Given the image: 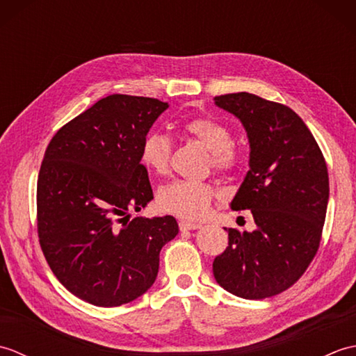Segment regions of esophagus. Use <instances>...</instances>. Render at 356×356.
<instances>
[{"label":"esophagus","mask_w":356,"mask_h":356,"mask_svg":"<svg viewBox=\"0 0 356 356\" xmlns=\"http://www.w3.org/2000/svg\"><path fill=\"white\" fill-rule=\"evenodd\" d=\"M200 223H194V222H180L179 223V228L180 231H194V229H199L200 228Z\"/></svg>","instance_id":"1"}]
</instances>
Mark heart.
Segmentation results:
<instances>
[{"label": "heart", "mask_w": 356, "mask_h": 356, "mask_svg": "<svg viewBox=\"0 0 356 356\" xmlns=\"http://www.w3.org/2000/svg\"><path fill=\"white\" fill-rule=\"evenodd\" d=\"M184 130L209 151L211 165L216 170L231 171L240 163V153L231 145L229 128L214 118L199 116L188 119ZM171 140L159 131L148 133L140 145V162L149 172L166 174L170 166ZM214 191L205 182L174 180L161 188L157 203L162 211L186 220L207 216Z\"/></svg>", "instance_id": "heart-1"}]
</instances>
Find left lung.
Returning a JSON list of instances; mask_svg holds the SVG:
<instances>
[{"instance_id":"obj_1","label":"left lung","mask_w":356,"mask_h":356,"mask_svg":"<svg viewBox=\"0 0 356 356\" xmlns=\"http://www.w3.org/2000/svg\"><path fill=\"white\" fill-rule=\"evenodd\" d=\"M243 125L249 171L231 209H251V232L225 228L229 243L213 263L216 282L246 300L272 297L303 275L320 246L329 176L318 143L297 113L252 93L214 97Z\"/></svg>"}]
</instances>
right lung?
<instances>
[{"label":"right lung","mask_w":356,"mask_h":356,"mask_svg":"<svg viewBox=\"0 0 356 356\" xmlns=\"http://www.w3.org/2000/svg\"><path fill=\"white\" fill-rule=\"evenodd\" d=\"M168 102L111 95L50 140L38 176V236L53 274L78 298L115 307L156 282L179 234L171 216L130 218L153 200L140 145Z\"/></svg>","instance_id":"right-lung-1"}]
</instances>
